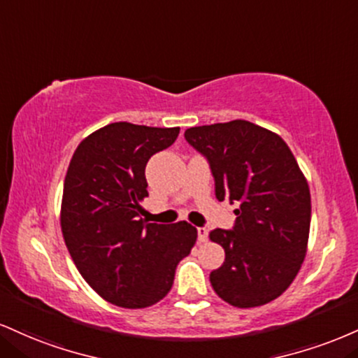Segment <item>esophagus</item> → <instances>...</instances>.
I'll use <instances>...</instances> for the list:
<instances>
[{"instance_id":"esophagus-1","label":"esophagus","mask_w":358,"mask_h":358,"mask_svg":"<svg viewBox=\"0 0 358 358\" xmlns=\"http://www.w3.org/2000/svg\"><path fill=\"white\" fill-rule=\"evenodd\" d=\"M208 240V230L205 227L198 228V243H205Z\"/></svg>"}]
</instances>
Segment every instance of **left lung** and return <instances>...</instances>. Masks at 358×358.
Instances as JSON below:
<instances>
[{
	"label": "left lung",
	"instance_id": "left-lung-1",
	"mask_svg": "<svg viewBox=\"0 0 358 358\" xmlns=\"http://www.w3.org/2000/svg\"><path fill=\"white\" fill-rule=\"evenodd\" d=\"M185 138L208 160L218 200L238 205L234 230L210 231L225 250L210 273L213 290L236 308L278 299L303 264L312 218L294 153L277 133L245 120L188 128Z\"/></svg>",
	"mask_w": 358,
	"mask_h": 358
}]
</instances>
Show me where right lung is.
Returning <instances> with one entry per match:
<instances>
[{
	"mask_svg": "<svg viewBox=\"0 0 358 358\" xmlns=\"http://www.w3.org/2000/svg\"><path fill=\"white\" fill-rule=\"evenodd\" d=\"M180 128L110 123L78 145L64 176L59 223L81 277L106 302L152 307L171 290L176 265L190 255L196 228L146 223L145 166Z\"/></svg>",
	"mask_w": 358,
	"mask_h": 358,
	"instance_id": "add662e5",
	"label": "right lung"
}]
</instances>
